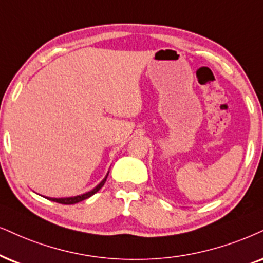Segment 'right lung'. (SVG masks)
Here are the masks:
<instances>
[{
    "label": "right lung",
    "instance_id": "right-lung-1",
    "mask_svg": "<svg viewBox=\"0 0 263 263\" xmlns=\"http://www.w3.org/2000/svg\"><path fill=\"white\" fill-rule=\"evenodd\" d=\"M107 176H108V174H107ZM107 176L105 177V179H103L101 183L99 184V185H97L96 187H93L92 190H90V191H87V193L83 194V195H78V196H73V197H61V199H53V197H47V199L51 200V201H54V202L62 203V205H73V203H78V202H80V201L87 199V197L92 196L93 194H96L97 191L101 189V187L103 186V184H105L106 179H107Z\"/></svg>",
    "mask_w": 263,
    "mask_h": 263
}]
</instances>
